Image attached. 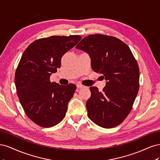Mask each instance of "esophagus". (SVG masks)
I'll return each mask as SVG.
<instances>
[{
	"mask_svg": "<svg viewBox=\"0 0 160 160\" xmlns=\"http://www.w3.org/2000/svg\"><path fill=\"white\" fill-rule=\"evenodd\" d=\"M77 88L78 89H81V88H85V86L83 85H81V84H77Z\"/></svg>",
	"mask_w": 160,
	"mask_h": 160,
	"instance_id": "obj_1",
	"label": "esophagus"
}]
</instances>
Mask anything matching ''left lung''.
I'll list each match as a JSON object with an SVG mask.
<instances>
[{
  "instance_id": "8db88e82",
  "label": "left lung",
  "mask_w": 160,
  "mask_h": 160,
  "mask_svg": "<svg viewBox=\"0 0 160 160\" xmlns=\"http://www.w3.org/2000/svg\"><path fill=\"white\" fill-rule=\"evenodd\" d=\"M77 49L91 58V68L107 81L103 92L91 87L86 103L89 118L103 128L122 123L132 109L139 88V70L129 47L114 37L101 34L83 38Z\"/></svg>"
}]
</instances>
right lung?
Masks as SVG:
<instances>
[{
  "mask_svg": "<svg viewBox=\"0 0 160 160\" xmlns=\"http://www.w3.org/2000/svg\"><path fill=\"white\" fill-rule=\"evenodd\" d=\"M81 38L51 36L32 42L24 51L14 76L18 98L27 117L42 128L55 126L65 118L76 85L51 83L61 58Z\"/></svg>",
  "mask_w": 160,
  "mask_h": 160,
  "instance_id": "right-lung-1",
  "label": "right lung"
}]
</instances>
